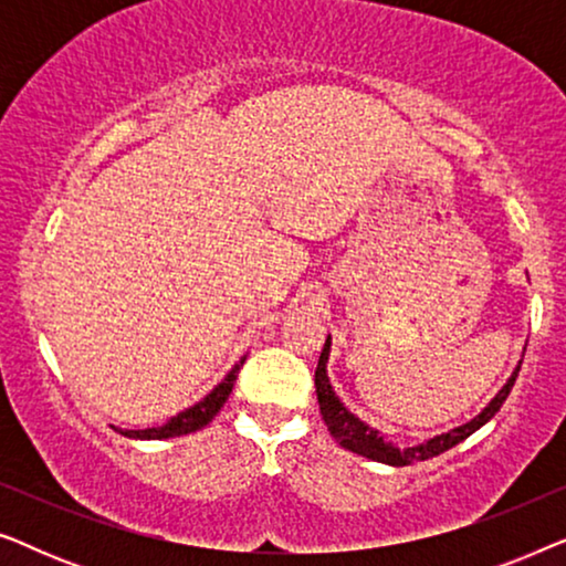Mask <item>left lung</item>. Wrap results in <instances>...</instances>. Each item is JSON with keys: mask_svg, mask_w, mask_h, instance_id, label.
<instances>
[{"mask_svg": "<svg viewBox=\"0 0 566 566\" xmlns=\"http://www.w3.org/2000/svg\"><path fill=\"white\" fill-rule=\"evenodd\" d=\"M329 347H332V337H327V343H324V350L319 355V363H316V374H314V386H316V399H319L322 420H324V424H327L329 436L335 438L337 443L345 448V451L366 455V459L378 461V463H389V467H409V463H415V461H428V459H432V455L446 453L448 448L459 446L461 440H467L471 432H476L482 424L490 422L492 417L500 412L502 401L507 399V394H510V389H513V384L517 378V370H521V366L513 370V376L507 378V384L502 386L497 394H494V399L474 417V420H469L467 424H459V428H453L448 432H440V436L424 440V443H420V446L397 448L394 443H389L381 432L368 428L360 417H355L350 409L339 401V397L329 384V376H327Z\"/></svg>", "mask_w": 566, "mask_h": 566, "instance_id": "8db88e82", "label": "left lung"}]
</instances>
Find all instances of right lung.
Segmentation results:
<instances>
[{
  "mask_svg": "<svg viewBox=\"0 0 566 566\" xmlns=\"http://www.w3.org/2000/svg\"><path fill=\"white\" fill-rule=\"evenodd\" d=\"M247 355L242 360L237 363L234 368L229 370L227 376L221 378L219 386H213V391H208L203 399L196 401V405L182 409V412H177L175 417H169L165 424H157V428H146V430H120V436L126 438H134V440H165V438H180V436H188V432H196L200 428H206L208 422L213 420L216 415H219V409L223 407V401L229 399L231 389H234L237 384V376H239V368L244 366Z\"/></svg>",
  "mask_w": 566,
  "mask_h": 566,
  "instance_id": "right-lung-1",
  "label": "right lung"
}]
</instances>
